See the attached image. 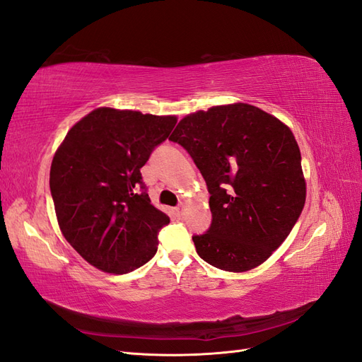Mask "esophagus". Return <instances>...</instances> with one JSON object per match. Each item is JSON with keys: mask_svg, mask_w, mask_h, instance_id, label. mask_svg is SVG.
Masks as SVG:
<instances>
[{"mask_svg": "<svg viewBox=\"0 0 362 362\" xmlns=\"http://www.w3.org/2000/svg\"><path fill=\"white\" fill-rule=\"evenodd\" d=\"M173 213H175V216H177L178 218H181L182 216H184V210H182V205H180V206H177L173 210Z\"/></svg>", "mask_w": 362, "mask_h": 362, "instance_id": "34e87169", "label": "esophagus"}]
</instances>
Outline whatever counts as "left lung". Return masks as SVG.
Masks as SVG:
<instances>
[{"label":"left lung","mask_w":362,"mask_h":362,"mask_svg":"<svg viewBox=\"0 0 362 362\" xmlns=\"http://www.w3.org/2000/svg\"><path fill=\"white\" fill-rule=\"evenodd\" d=\"M169 140L192 156L211 194V226L193 237L198 255L234 273L262 264L305 205L300 149L291 129L255 105L235 103L187 115Z\"/></svg>","instance_id":"8db88e82"}]
</instances>
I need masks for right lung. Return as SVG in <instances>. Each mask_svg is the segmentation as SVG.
<instances>
[{
    "mask_svg": "<svg viewBox=\"0 0 362 362\" xmlns=\"http://www.w3.org/2000/svg\"><path fill=\"white\" fill-rule=\"evenodd\" d=\"M177 120L100 107L57 148L49 170L57 222L90 266L124 275L156 255L157 234L170 221L151 204L140 169Z\"/></svg>",
    "mask_w": 362,
    "mask_h": 362,
    "instance_id": "add662e5",
    "label": "right lung"
}]
</instances>
